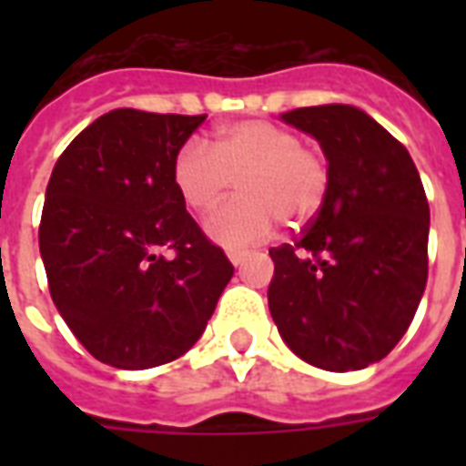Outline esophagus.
Masks as SVG:
<instances>
[{
  "instance_id": "34e87169",
  "label": "esophagus",
  "mask_w": 466,
  "mask_h": 466,
  "mask_svg": "<svg viewBox=\"0 0 466 466\" xmlns=\"http://www.w3.org/2000/svg\"><path fill=\"white\" fill-rule=\"evenodd\" d=\"M227 256H229V261H232L234 266H241V263L248 258V251H241V248H229V251H227Z\"/></svg>"
}]
</instances>
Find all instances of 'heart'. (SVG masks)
Returning a JSON list of instances; mask_svg holds the SVG:
<instances>
[{
	"label": "heart",
	"instance_id": "obj_1",
	"mask_svg": "<svg viewBox=\"0 0 466 466\" xmlns=\"http://www.w3.org/2000/svg\"><path fill=\"white\" fill-rule=\"evenodd\" d=\"M171 176L190 210H215L239 183L241 196L208 219L212 239L232 248L266 239L278 219L309 225L329 196L331 168L324 152L302 145L295 130L270 120H237L215 133L212 147L188 140L174 157Z\"/></svg>",
	"mask_w": 466,
	"mask_h": 466
}]
</instances>
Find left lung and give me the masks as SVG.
Instances as JSON below:
<instances>
[{"label":"left lung","instance_id":"left-lung-1","mask_svg":"<svg viewBox=\"0 0 466 466\" xmlns=\"http://www.w3.org/2000/svg\"><path fill=\"white\" fill-rule=\"evenodd\" d=\"M285 123L317 137L331 183L317 218L270 248V317L314 368L362 370L397 346L428 280L431 210L397 137L353 106H309Z\"/></svg>","mask_w":466,"mask_h":466}]
</instances>
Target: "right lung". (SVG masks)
Instances as JSON below:
<instances>
[{
    "label": "right lung",
    "instance_id": "right-lung-1",
    "mask_svg": "<svg viewBox=\"0 0 466 466\" xmlns=\"http://www.w3.org/2000/svg\"><path fill=\"white\" fill-rule=\"evenodd\" d=\"M208 116L118 108L69 142L38 244L55 307L96 360L147 370L188 350L234 266L186 210L176 152Z\"/></svg>",
    "mask_w": 466,
    "mask_h": 466
}]
</instances>
